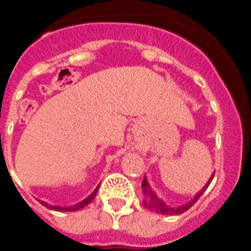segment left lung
<instances>
[{
    "label": "left lung",
    "mask_w": 251,
    "mask_h": 251,
    "mask_svg": "<svg viewBox=\"0 0 251 251\" xmlns=\"http://www.w3.org/2000/svg\"><path fill=\"white\" fill-rule=\"evenodd\" d=\"M212 178H214V174L211 175V177L208 178V181L206 182V185L203 186L202 190L197 192L194 197H192L191 200L188 201L187 203H183L181 206H168L165 201L162 200L161 197H158V195L156 192L153 191V188L151 187L150 182H148L147 177L145 176L143 178V182H142V192H143V205L151 210L153 212H157V214L161 215H179L182 214V212L187 211L188 208L191 207L195 202H196L201 197V195L206 191V188L208 187V185L211 183Z\"/></svg>",
    "instance_id": "obj_1"
}]
</instances>
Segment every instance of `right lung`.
<instances>
[{
	"mask_svg": "<svg viewBox=\"0 0 251 251\" xmlns=\"http://www.w3.org/2000/svg\"><path fill=\"white\" fill-rule=\"evenodd\" d=\"M98 188H99V185L97 186V188H95L94 191H93L89 196L86 197V199H84L83 201H80V202H77V203H75V205H72V206H54V205H50V203L45 202V201H41V200H39V201L41 205H44L45 207L50 208V210H55V211H60V212L77 211V210H81V208L85 207L86 205H89V203L94 200L95 195H97V192H98Z\"/></svg>",
	"mask_w": 251,
	"mask_h": 251,
	"instance_id": "1",
	"label": "right lung"
}]
</instances>
